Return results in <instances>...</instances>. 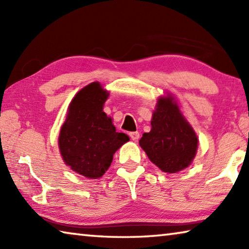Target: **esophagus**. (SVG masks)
<instances>
[{
  "instance_id": "esophagus-1",
  "label": "esophagus",
  "mask_w": 249,
  "mask_h": 249,
  "mask_svg": "<svg viewBox=\"0 0 249 249\" xmlns=\"http://www.w3.org/2000/svg\"><path fill=\"white\" fill-rule=\"evenodd\" d=\"M129 136H130V138H132V141H134V142H138V140H140V133L138 132L129 133Z\"/></svg>"
}]
</instances>
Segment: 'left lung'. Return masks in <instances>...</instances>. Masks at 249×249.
Here are the masks:
<instances>
[{
  "label": "left lung",
  "mask_w": 249,
  "mask_h": 249,
  "mask_svg": "<svg viewBox=\"0 0 249 249\" xmlns=\"http://www.w3.org/2000/svg\"><path fill=\"white\" fill-rule=\"evenodd\" d=\"M140 145L160 170L176 174L191 165L197 149V137L181 114L172 96L160 98L151 119V129Z\"/></svg>",
  "instance_id": "1"
}]
</instances>
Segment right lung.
<instances>
[{"instance_id":"1","label":"right lung","mask_w":249,"mask_h":249,"mask_svg":"<svg viewBox=\"0 0 249 249\" xmlns=\"http://www.w3.org/2000/svg\"><path fill=\"white\" fill-rule=\"evenodd\" d=\"M107 96L99 82L84 87L71 101L59 134L58 145L66 165L90 179L102 177L115 151L129 141L127 135L116 132L112 119L103 112Z\"/></svg>"}]
</instances>
